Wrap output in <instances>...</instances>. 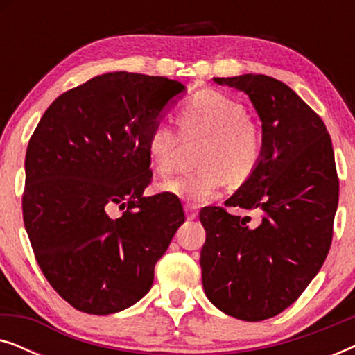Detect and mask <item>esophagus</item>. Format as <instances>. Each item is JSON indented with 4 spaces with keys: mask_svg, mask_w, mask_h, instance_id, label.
<instances>
[{
    "mask_svg": "<svg viewBox=\"0 0 355 355\" xmlns=\"http://www.w3.org/2000/svg\"><path fill=\"white\" fill-rule=\"evenodd\" d=\"M186 216H187V220H196V218L198 216L197 208L187 205V207H186Z\"/></svg>",
    "mask_w": 355,
    "mask_h": 355,
    "instance_id": "obj_1",
    "label": "esophagus"
}]
</instances>
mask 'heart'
Instances as JSON below:
<instances>
[{"label":"heart","mask_w":355,"mask_h":355,"mask_svg":"<svg viewBox=\"0 0 355 355\" xmlns=\"http://www.w3.org/2000/svg\"><path fill=\"white\" fill-rule=\"evenodd\" d=\"M181 134L159 119L145 140L150 163L158 174H169L176 168L184 142L205 140L196 173L166 179L158 189L191 205L210 200L226 179L242 184L255 173L263 153V139L259 125L247 118L245 106L216 90H202L179 110Z\"/></svg>","instance_id":"1"}]
</instances>
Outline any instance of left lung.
<instances>
[{"label": "left lung", "instance_id": "obj_1", "mask_svg": "<svg viewBox=\"0 0 355 355\" xmlns=\"http://www.w3.org/2000/svg\"><path fill=\"white\" fill-rule=\"evenodd\" d=\"M244 92L261 121L263 153L255 173L223 207L200 210L203 291L231 317L260 322L299 299L322 268L333 239L339 181L327 125L293 89L263 74L215 77Z\"/></svg>", "mask_w": 355, "mask_h": 355}]
</instances>
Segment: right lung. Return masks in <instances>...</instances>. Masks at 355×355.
Segmentation results:
<instances>
[{"label": "right lung", "mask_w": 355, "mask_h": 355, "mask_svg": "<svg viewBox=\"0 0 355 355\" xmlns=\"http://www.w3.org/2000/svg\"><path fill=\"white\" fill-rule=\"evenodd\" d=\"M184 90L168 77L96 76L58 96L28 140L24 225L48 283L80 312L142 299L186 221L178 197H144L153 176L145 140Z\"/></svg>", "instance_id": "right-lung-1"}]
</instances>
